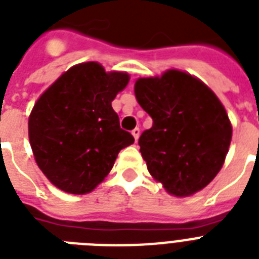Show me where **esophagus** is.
I'll list each match as a JSON object with an SVG mask.
<instances>
[{
    "label": "esophagus",
    "instance_id": "34e87169",
    "mask_svg": "<svg viewBox=\"0 0 259 259\" xmlns=\"http://www.w3.org/2000/svg\"><path fill=\"white\" fill-rule=\"evenodd\" d=\"M132 134H133L134 140L137 141L138 137H140V129H138V127H136V129H133V130H132Z\"/></svg>",
    "mask_w": 259,
    "mask_h": 259
}]
</instances>
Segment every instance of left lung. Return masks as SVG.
Segmentation results:
<instances>
[{
    "label": "left lung",
    "mask_w": 259,
    "mask_h": 259,
    "mask_svg": "<svg viewBox=\"0 0 259 259\" xmlns=\"http://www.w3.org/2000/svg\"><path fill=\"white\" fill-rule=\"evenodd\" d=\"M134 94L153 119L138 145L154 180L179 197L207 187L223 166L233 134L217 95L201 80L179 70L140 78Z\"/></svg>",
    "instance_id": "left-lung-1"
}]
</instances>
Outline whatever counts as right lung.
I'll return each mask as SVG.
<instances>
[{
  "label": "right lung",
  "instance_id": "add662e5",
  "mask_svg": "<svg viewBox=\"0 0 259 259\" xmlns=\"http://www.w3.org/2000/svg\"><path fill=\"white\" fill-rule=\"evenodd\" d=\"M97 62L71 67L42 93L29 115L34 160L64 192L83 195L105 180L133 136L121 129L111 102L129 83Z\"/></svg>",
  "mask_w": 259,
  "mask_h": 259
}]
</instances>
